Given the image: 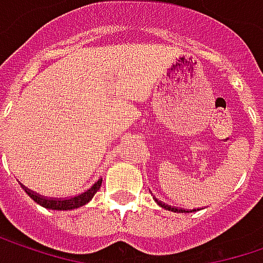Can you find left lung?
<instances>
[{"label": "left lung", "mask_w": 263, "mask_h": 263, "mask_svg": "<svg viewBox=\"0 0 263 263\" xmlns=\"http://www.w3.org/2000/svg\"><path fill=\"white\" fill-rule=\"evenodd\" d=\"M156 203H158V204H159L161 208H164V209H168V211H173V212H176V211H178L176 208H172V206H168V204H165V203L158 202V200H156Z\"/></svg>", "instance_id": "1"}]
</instances>
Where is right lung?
<instances>
[{
    "label": "right lung",
    "mask_w": 263,
    "mask_h": 263,
    "mask_svg": "<svg viewBox=\"0 0 263 263\" xmlns=\"http://www.w3.org/2000/svg\"><path fill=\"white\" fill-rule=\"evenodd\" d=\"M101 183L102 179H99L93 186H90L87 191H84L81 194L75 196V197H70V199H66V200H54V199H43L40 196H37L31 191H27V194L40 206L46 208V209H52V211H72V209H77V208H81L84 204L90 202L93 199V196L96 194V191L101 188Z\"/></svg>",
    "instance_id": "add662e5"
}]
</instances>
